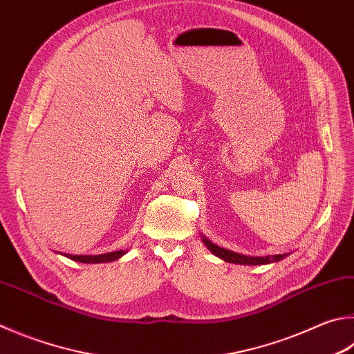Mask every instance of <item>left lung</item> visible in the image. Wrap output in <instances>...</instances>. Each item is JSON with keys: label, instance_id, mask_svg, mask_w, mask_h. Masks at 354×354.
<instances>
[{"label": "left lung", "instance_id": "8db88e82", "mask_svg": "<svg viewBox=\"0 0 354 354\" xmlns=\"http://www.w3.org/2000/svg\"><path fill=\"white\" fill-rule=\"evenodd\" d=\"M203 243L207 246V249L210 250L212 254L220 257L224 261L227 263H235V265H268V263H275V261H280L283 260L286 254H277V255H266V257H249V255H241V254H236L234 250H229V249H223L220 246H216V244L212 243L210 240L204 239L203 236Z\"/></svg>", "mask_w": 354, "mask_h": 354}]
</instances>
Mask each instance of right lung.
<instances>
[{
	"label": "right lung",
	"instance_id": "right-lung-1",
	"mask_svg": "<svg viewBox=\"0 0 354 354\" xmlns=\"http://www.w3.org/2000/svg\"><path fill=\"white\" fill-rule=\"evenodd\" d=\"M125 254L127 250H114V252L99 254V255H71V254H65V255L68 259L79 263H108V261H114L120 259V257Z\"/></svg>",
	"mask_w": 354,
	"mask_h": 354
}]
</instances>
